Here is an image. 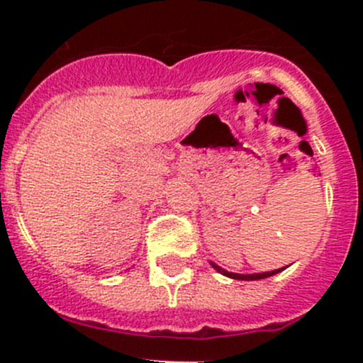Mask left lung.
I'll return each mask as SVG.
<instances>
[{"instance_id": "8db88e82", "label": "left lung", "mask_w": 363, "mask_h": 363, "mask_svg": "<svg viewBox=\"0 0 363 363\" xmlns=\"http://www.w3.org/2000/svg\"><path fill=\"white\" fill-rule=\"evenodd\" d=\"M212 267H214L218 272H221L223 276H228V277H233V279H242V281L265 279V277H270V276H274V274H277V272H281V270H283V269H279V270H272V272H263V274H233V272H228V270L221 269V267L214 265V263H212Z\"/></svg>"}]
</instances>
